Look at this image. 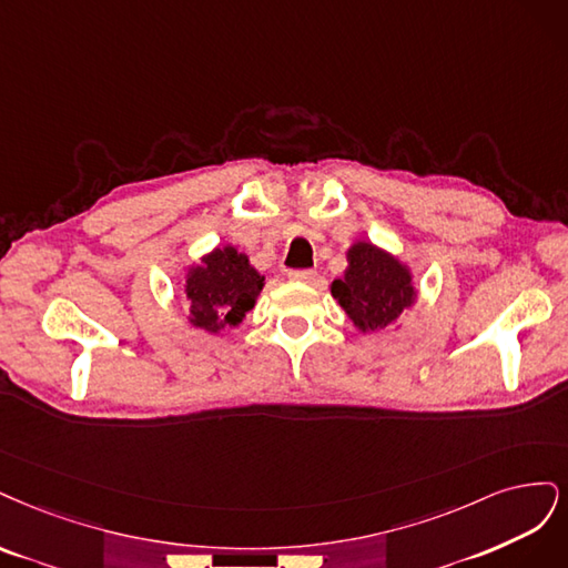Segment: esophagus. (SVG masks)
Listing matches in <instances>:
<instances>
[{"label": "esophagus", "mask_w": 568, "mask_h": 568, "mask_svg": "<svg viewBox=\"0 0 568 568\" xmlns=\"http://www.w3.org/2000/svg\"><path fill=\"white\" fill-rule=\"evenodd\" d=\"M290 281H295V283H311L316 278V271H311V268H304V271H290V276H287Z\"/></svg>", "instance_id": "esophagus-1"}]
</instances>
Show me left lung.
<instances>
[{"mask_svg": "<svg viewBox=\"0 0 568 568\" xmlns=\"http://www.w3.org/2000/svg\"><path fill=\"white\" fill-rule=\"evenodd\" d=\"M331 292L363 335L394 325L417 302L413 268L368 241H356L346 250L344 276L333 281Z\"/></svg>", "mask_w": 568, "mask_h": 568, "instance_id": "8db88e82", "label": "left lung"}]
</instances>
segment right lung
Listing matches in <instances>:
<instances>
[{"mask_svg": "<svg viewBox=\"0 0 568 568\" xmlns=\"http://www.w3.org/2000/svg\"><path fill=\"white\" fill-rule=\"evenodd\" d=\"M264 276L237 245H219L184 268V297L189 325L212 337H224L257 304Z\"/></svg>", "mask_w": 568, "mask_h": 568, "instance_id": "obj_1", "label": "right lung"}]
</instances>
